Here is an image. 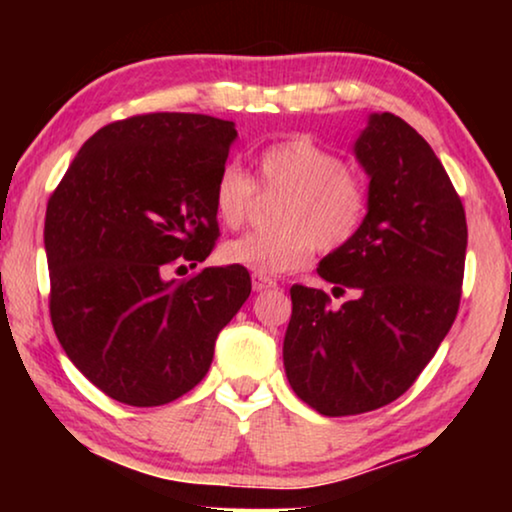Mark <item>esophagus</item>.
Instances as JSON below:
<instances>
[{
    "label": "esophagus",
    "mask_w": 512,
    "mask_h": 512,
    "mask_svg": "<svg viewBox=\"0 0 512 512\" xmlns=\"http://www.w3.org/2000/svg\"><path fill=\"white\" fill-rule=\"evenodd\" d=\"M251 286H254V291H256V293H261V291H270V289H275L277 282H275V279L263 277V275H251Z\"/></svg>",
    "instance_id": "34e87169"
}]
</instances>
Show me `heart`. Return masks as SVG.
<instances>
[{"instance_id":"heart-1","label":"heart","mask_w":512,"mask_h":512,"mask_svg":"<svg viewBox=\"0 0 512 512\" xmlns=\"http://www.w3.org/2000/svg\"><path fill=\"white\" fill-rule=\"evenodd\" d=\"M256 172L258 188L277 193L268 214L272 226L223 244L228 265L263 277L284 275L310 261L314 247L331 254L359 235L370 205L366 181L317 139L300 135L265 146ZM254 198L256 184L242 167H221L212 205L223 228H240Z\"/></svg>"}]
</instances>
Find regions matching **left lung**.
I'll return each mask as SVG.
<instances>
[{
	"label": "left lung",
	"instance_id": "1",
	"mask_svg": "<svg viewBox=\"0 0 512 512\" xmlns=\"http://www.w3.org/2000/svg\"><path fill=\"white\" fill-rule=\"evenodd\" d=\"M370 177L359 235L328 254L321 289L291 286L284 368L291 389L319 415H361L396 401L438 352L459 312L466 212L426 139L389 111L356 139Z\"/></svg>",
	"mask_w": 512,
	"mask_h": 512
}]
</instances>
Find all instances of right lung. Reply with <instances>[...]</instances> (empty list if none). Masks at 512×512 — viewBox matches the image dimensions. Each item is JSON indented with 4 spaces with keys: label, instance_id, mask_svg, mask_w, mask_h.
Here are the masks:
<instances>
[{
    "label": "right lung",
    "instance_id": "obj_1",
    "mask_svg": "<svg viewBox=\"0 0 512 512\" xmlns=\"http://www.w3.org/2000/svg\"><path fill=\"white\" fill-rule=\"evenodd\" d=\"M235 137L233 121L205 114L123 118L81 146L48 198L53 331L118 403L153 408L188 394L249 298L240 265L167 279L219 240L212 191Z\"/></svg>",
    "mask_w": 512,
    "mask_h": 512
}]
</instances>
